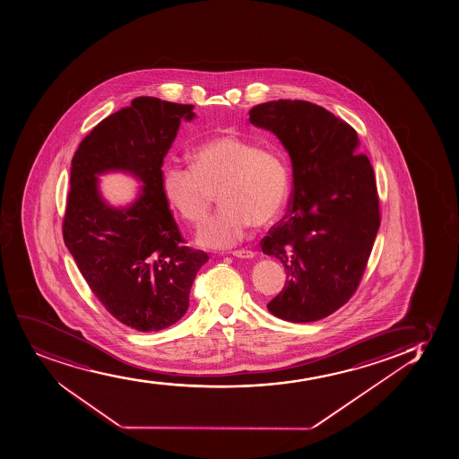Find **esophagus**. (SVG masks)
Returning <instances> with one entry per match:
<instances>
[{"label": "esophagus", "mask_w": 459, "mask_h": 459, "mask_svg": "<svg viewBox=\"0 0 459 459\" xmlns=\"http://www.w3.org/2000/svg\"><path fill=\"white\" fill-rule=\"evenodd\" d=\"M233 256L241 257V259H252L255 257V253L252 250H246V248H239L232 252Z\"/></svg>", "instance_id": "esophagus-1"}]
</instances>
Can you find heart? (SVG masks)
I'll return each mask as SVG.
<instances>
[{
  "label": "heart",
  "instance_id": "obj_1",
  "mask_svg": "<svg viewBox=\"0 0 459 459\" xmlns=\"http://www.w3.org/2000/svg\"><path fill=\"white\" fill-rule=\"evenodd\" d=\"M189 159L191 167H163V195L185 221L200 226L212 209L218 189L222 204L198 232L203 247L233 246L252 224L268 226L283 211L290 194V169L274 148L222 134L197 143Z\"/></svg>",
  "mask_w": 459,
  "mask_h": 459
}]
</instances>
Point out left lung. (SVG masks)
Returning <instances> with one entry per match:
<instances>
[{"label": "left lung", "instance_id": "1", "mask_svg": "<svg viewBox=\"0 0 459 459\" xmlns=\"http://www.w3.org/2000/svg\"><path fill=\"white\" fill-rule=\"evenodd\" d=\"M248 119L281 139L294 176L288 212L261 241L286 272L283 290L266 307L291 323L321 320L355 294L379 230L370 159L356 153L351 124L309 101L257 104Z\"/></svg>", "mask_w": 459, "mask_h": 459}]
</instances>
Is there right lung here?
<instances>
[{
    "label": "right lung",
    "mask_w": 459,
    "mask_h": 459,
    "mask_svg": "<svg viewBox=\"0 0 459 459\" xmlns=\"http://www.w3.org/2000/svg\"><path fill=\"white\" fill-rule=\"evenodd\" d=\"M193 104L138 97L108 115L80 143L71 162L65 246L91 291L119 323L162 331L180 320L206 253L187 247L163 195V158ZM121 169L143 182L132 207L99 197L97 173Z\"/></svg>",
    "instance_id": "right-lung-1"
}]
</instances>
